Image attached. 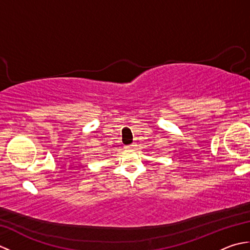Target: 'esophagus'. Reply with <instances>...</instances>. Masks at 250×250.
Here are the masks:
<instances>
[{
  "instance_id": "obj_1",
  "label": "esophagus",
  "mask_w": 250,
  "mask_h": 250,
  "mask_svg": "<svg viewBox=\"0 0 250 250\" xmlns=\"http://www.w3.org/2000/svg\"><path fill=\"white\" fill-rule=\"evenodd\" d=\"M136 143H132V144L131 145H129L128 146V148H130V149H135V148H136Z\"/></svg>"
}]
</instances>
